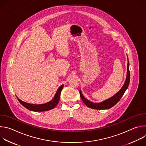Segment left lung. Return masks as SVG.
<instances>
[{
  "label": "left lung",
  "instance_id": "obj_1",
  "mask_svg": "<svg viewBox=\"0 0 146 146\" xmlns=\"http://www.w3.org/2000/svg\"><path fill=\"white\" fill-rule=\"evenodd\" d=\"M129 63L128 61V68H127V76L125 82L123 86H122L121 89L119 90V91L117 92L115 95H114L111 98L105 101H103L101 103H93L87 100L86 98H84V96L82 95L81 91L80 90V95L82 102H84L85 105L87 106L88 108H90L93 109H96V110L109 109L112 108L113 106H114L115 104H117L119 101V100L124 94L126 90L128 87V86L129 84V81H130V71H129Z\"/></svg>",
  "mask_w": 146,
  "mask_h": 146
}]
</instances>
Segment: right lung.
Masks as SVG:
<instances>
[{
  "mask_svg": "<svg viewBox=\"0 0 146 146\" xmlns=\"http://www.w3.org/2000/svg\"><path fill=\"white\" fill-rule=\"evenodd\" d=\"M63 87H64V84L60 86L59 87V88L58 89L53 99L47 103L43 104V105H33V104H29V103H27L26 102H23L22 100H21L18 98V100L23 106H24L25 108H27V109H28L29 110L33 111H48V110L54 109L58 105L59 99H60V92H61V91H62V88H63Z\"/></svg>",
  "mask_w": 146,
  "mask_h": 146,
  "instance_id": "1",
  "label": "right lung"
}]
</instances>
